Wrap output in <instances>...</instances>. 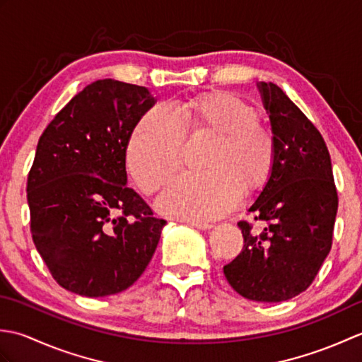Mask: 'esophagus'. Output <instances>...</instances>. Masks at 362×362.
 I'll use <instances>...</instances> for the list:
<instances>
[{
    "instance_id": "esophagus-1",
    "label": "esophagus",
    "mask_w": 362,
    "mask_h": 362,
    "mask_svg": "<svg viewBox=\"0 0 362 362\" xmlns=\"http://www.w3.org/2000/svg\"><path fill=\"white\" fill-rule=\"evenodd\" d=\"M182 222H187L191 227H194L197 230H211L213 226L211 224H206V222H196V221H182Z\"/></svg>"
}]
</instances>
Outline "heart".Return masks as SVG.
<instances>
[{
	"mask_svg": "<svg viewBox=\"0 0 362 362\" xmlns=\"http://www.w3.org/2000/svg\"><path fill=\"white\" fill-rule=\"evenodd\" d=\"M258 119L255 107L227 91L193 98L175 112L153 105L129 136L127 169L138 187L152 193L180 165L187 132L216 135L205 160L209 171L174 177L157 209L182 221L219 219L240 204L244 188L263 187L272 173L275 140Z\"/></svg>",
	"mask_w": 362,
	"mask_h": 362,
	"instance_id": "b5f03b06",
	"label": "heart"
}]
</instances>
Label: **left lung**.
<instances>
[{
  "label": "left lung",
  "mask_w": 362,
  "mask_h": 362,
  "mask_svg": "<svg viewBox=\"0 0 362 362\" xmlns=\"http://www.w3.org/2000/svg\"><path fill=\"white\" fill-rule=\"evenodd\" d=\"M257 86L275 140L272 173L249 209L264 227L238 222L244 247L224 275L243 297L276 303L308 289L332 250L337 191L319 130L279 86Z\"/></svg>",
  "instance_id": "1"
}]
</instances>
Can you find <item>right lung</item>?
<instances>
[{
    "instance_id": "1",
    "label": "right lung",
    "mask_w": 362,
    "mask_h": 362,
    "mask_svg": "<svg viewBox=\"0 0 362 362\" xmlns=\"http://www.w3.org/2000/svg\"><path fill=\"white\" fill-rule=\"evenodd\" d=\"M153 104L146 87L96 81L38 140L26 188L30 233L54 280L74 294L127 289L157 249L166 221L126 185L129 136Z\"/></svg>"
}]
</instances>
